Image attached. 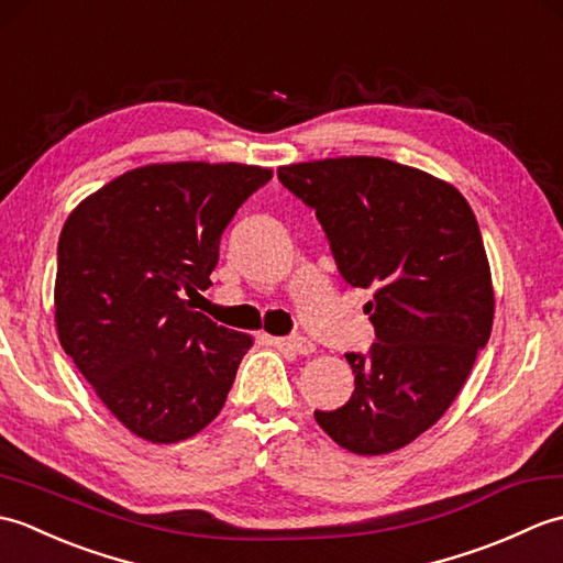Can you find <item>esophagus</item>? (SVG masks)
Returning a JSON list of instances; mask_svg holds the SVG:
<instances>
[{"instance_id":"34e87169","label":"esophagus","mask_w":563,"mask_h":563,"mask_svg":"<svg viewBox=\"0 0 563 563\" xmlns=\"http://www.w3.org/2000/svg\"><path fill=\"white\" fill-rule=\"evenodd\" d=\"M275 345H283V349H290L297 355H312L314 353V343L302 336H292V339H273Z\"/></svg>"}]
</instances>
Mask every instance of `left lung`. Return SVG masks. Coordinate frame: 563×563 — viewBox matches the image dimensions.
<instances>
[{"label":"left lung","mask_w":563,"mask_h":563,"mask_svg":"<svg viewBox=\"0 0 563 563\" xmlns=\"http://www.w3.org/2000/svg\"><path fill=\"white\" fill-rule=\"evenodd\" d=\"M283 186L324 227L353 288H373L365 312L377 343L345 353L355 389L341 409L314 411L355 454L409 445L470 377L494 327V283L470 202L452 184L382 157L280 166Z\"/></svg>","instance_id":"left-lung-1"}]
</instances>
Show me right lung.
<instances>
[{
    "mask_svg": "<svg viewBox=\"0 0 563 563\" xmlns=\"http://www.w3.org/2000/svg\"><path fill=\"white\" fill-rule=\"evenodd\" d=\"M273 169L236 162L137 166L69 212L59 232V345L130 433L172 445L222 411L249 333L194 312L220 236Z\"/></svg>",
    "mask_w": 563,
    "mask_h": 563,
    "instance_id": "right-lung-1",
    "label": "right lung"
}]
</instances>
